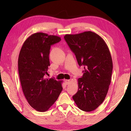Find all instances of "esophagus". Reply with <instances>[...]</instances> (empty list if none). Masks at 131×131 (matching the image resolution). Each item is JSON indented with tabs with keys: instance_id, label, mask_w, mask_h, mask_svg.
Returning <instances> with one entry per match:
<instances>
[{
	"instance_id": "1",
	"label": "esophagus",
	"mask_w": 131,
	"mask_h": 131,
	"mask_svg": "<svg viewBox=\"0 0 131 131\" xmlns=\"http://www.w3.org/2000/svg\"><path fill=\"white\" fill-rule=\"evenodd\" d=\"M70 80H65V84H66V85H68V84H69L70 83Z\"/></svg>"
}]
</instances>
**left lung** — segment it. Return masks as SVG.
Listing matches in <instances>:
<instances>
[{
  "instance_id": "obj_1",
  "label": "left lung",
  "mask_w": 131,
  "mask_h": 131,
  "mask_svg": "<svg viewBox=\"0 0 131 131\" xmlns=\"http://www.w3.org/2000/svg\"><path fill=\"white\" fill-rule=\"evenodd\" d=\"M64 39L84 69L73 99L80 109L91 112L105 100L111 83L113 62L109 49L104 40L91 31L66 35Z\"/></svg>"
}]
</instances>
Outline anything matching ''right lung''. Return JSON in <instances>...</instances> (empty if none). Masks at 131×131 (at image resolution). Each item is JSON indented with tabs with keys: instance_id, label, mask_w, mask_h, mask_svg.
<instances>
[{
	"instance_id": "right-lung-1",
	"label": "right lung",
	"mask_w": 131,
	"mask_h": 131,
	"mask_svg": "<svg viewBox=\"0 0 131 131\" xmlns=\"http://www.w3.org/2000/svg\"><path fill=\"white\" fill-rule=\"evenodd\" d=\"M61 37L37 32L24 42L18 61L22 89L29 105L39 112H46L57 100L62 90L61 81L48 79L51 46Z\"/></svg>"
}]
</instances>
